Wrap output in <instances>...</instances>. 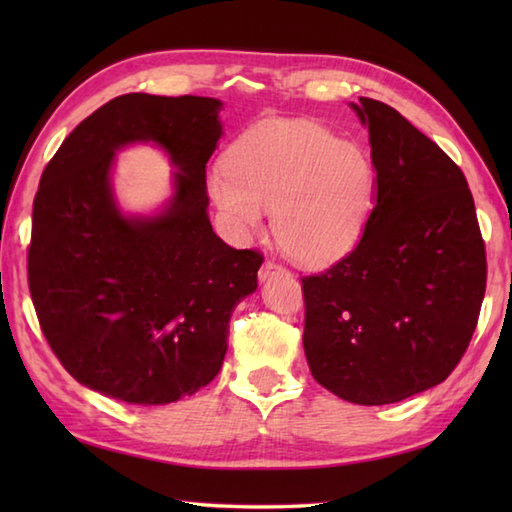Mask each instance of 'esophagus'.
<instances>
[{
	"instance_id": "obj_1",
	"label": "esophagus",
	"mask_w": 512,
	"mask_h": 512,
	"mask_svg": "<svg viewBox=\"0 0 512 512\" xmlns=\"http://www.w3.org/2000/svg\"><path fill=\"white\" fill-rule=\"evenodd\" d=\"M288 270L281 266V264H277V262H264V266H262V270H259V281H268L270 277L273 275H286Z\"/></svg>"
}]
</instances>
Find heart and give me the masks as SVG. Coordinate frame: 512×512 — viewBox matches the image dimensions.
<instances>
[{"mask_svg": "<svg viewBox=\"0 0 512 512\" xmlns=\"http://www.w3.org/2000/svg\"><path fill=\"white\" fill-rule=\"evenodd\" d=\"M209 193L239 235L264 228L273 211L279 248L301 266L323 268L350 255L376 193L365 151L310 121L266 118L239 136L215 169Z\"/></svg>", "mask_w": 512, "mask_h": 512, "instance_id": "heart-1", "label": "heart"}]
</instances>
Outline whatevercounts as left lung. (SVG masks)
<instances>
[{
  "label": "left lung",
  "mask_w": 512,
  "mask_h": 512,
  "mask_svg": "<svg viewBox=\"0 0 512 512\" xmlns=\"http://www.w3.org/2000/svg\"><path fill=\"white\" fill-rule=\"evenodd\" d=\"M367 127L374 209L361 242L303 279V350L319 385L356 405H389L440 385L475 332L486 253L460 167L405 116L350 103Z\"/></svg>",
  "instance_id": "1"
}]
</instances>
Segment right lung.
Instances as JSON below:
<instances>
[{"instance_id":"add662e5","label":"right lung","mask_w":512,"mask_h":512,"mask_svg":"<svg viewBox=\"0 0 512 512\" xmlns=\"http://www.w3.org/2000/svg\"><path fill=\"white\" fill-rule=\"evenodd\" d=\"M209 96L125 94L63 140L32 206L28 284L41 330L81 385L129 405H167L209 385L228 323L257 290L264 257L235 250L209 220L206 162L224 129ZM154 144L172 195L129 214L113 191L115 154Z\"/></svg>"}]
</instances>
